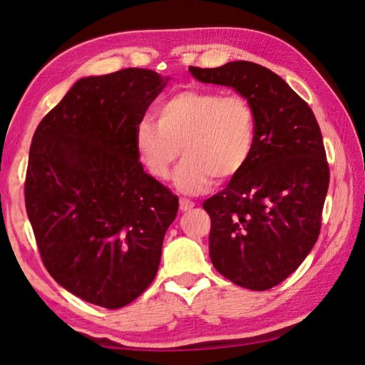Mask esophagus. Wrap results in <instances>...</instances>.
Masks as SVG:
<instances>
[{"label": "esophagus", "instance_id": "obj_1", "mask_svg": "<svg viewBox=\"0 0 365 365\" xmlns=\"http://www.w3.org/2000/svg\"><path fill=\"white\" fill-rule=\"evenodd\" d=\"M178 205H180V210L187 212V210H190V209H193V207H195V202H193V201H190V200H187V197H180V201H178Z\"/></svg>", "mask_w": 365, "mask_h": 365}]
</instances>
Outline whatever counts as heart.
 <instances>
[{
  "label": "heart",
  "instance_id": "obj_1",
  "mask_svg": "<svg viewBox=\"0 0 365 365\" xmlns=\"http://www.w3.org/2000/svg\"><path fill=\"white\" fill-rule=\"evenodd\" d=\"M156 121L143 118L135 125L134 143L145 168L158 180L174 177L183 195H201L215 182L235 178L246 168L255 143V113L241 96L187 89L164 101Z\"/></svg>",
  "mask_w": 365,
  "mask_h": 365
}]
</instances>
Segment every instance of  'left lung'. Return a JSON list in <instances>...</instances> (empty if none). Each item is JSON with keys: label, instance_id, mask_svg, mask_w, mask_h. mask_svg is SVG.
I'll use <instances>...</instances> for the list:
<instances>
[{"label": "left lung", "instance_id": "8db88e82", "mask_svg": "<svg viewBox=\"0 0 365 365\" xmlns=\"http://www.w3.org/2000/svg\"><path fill=\"white\" fill-rule=\"evenodd\" d=\"M190 73L201 83L233 88L255 113L249 163L202 207L212 222L215 269L241 287L268 290L300 267L319 236L329 188L319 124L281 76L258 63Z\"/></svg>", "mask_w": 365, "mask_h": 365}]
</instances>
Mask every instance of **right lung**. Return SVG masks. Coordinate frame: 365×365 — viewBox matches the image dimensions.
Segmentation results:
<instances>
[{"label": "right lung", "instance_id": "right-lung-1", "mask_svg": "<svg viewBox=\"0 0 365 365\" xmlns=\"http://www.w3.org/2000/svg\"><path fill=\"white\" fill-rule=\"evenodd\" d=\"M169 76L81 78L33 135L25 207L44 267L68 292L118 309L158 273L178 200L143 170L134 134Z\"/></svg>", "mask_w": 365, "mask_h": 365}]
</instances>
